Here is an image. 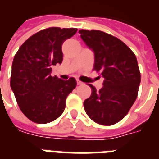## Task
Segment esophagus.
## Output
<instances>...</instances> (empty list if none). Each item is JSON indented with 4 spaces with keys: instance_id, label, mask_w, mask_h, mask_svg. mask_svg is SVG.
I'll list each match as a JSON object with an SVG mask.
<instances>
[{
    "instance_id": "34e87169",
    "label": "esophagus",
    "mask_w": 159,
    "mask_h": 159,
    "mask_svg": "<svg viewBox=\"0 0 159 159\" xmlns=\"http://www.w3.org/2000/svg\"><path fill=\"white\" fill-rule=\"evenodd\" d=\"M83 84V83H82L80 80H77V84H78V85H80V84Z\"/></svg>"
}]
</instances>
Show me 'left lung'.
Listing matches in <instances>:
<instances>
[{
	"label": "left lung",
	"mask_w": 159,
	"mask_h": 159,
	"mask_svg": "<svg viewBox=\"0 0 159 159\" xmlns=\"http://www.w3.org/2000/svg\"><path fill=\"white\" fill-rule=\"evenodd\" d=\"M81 39L95 52L93 70L105 80L99 91L89 84L92 93L84 102L90 119L104 126L122 120L138 96L141 74L134 52L114 36L98 30L79 31Z\"/></svg>",
	"instance_id": "obj_1"
}]
</instances>
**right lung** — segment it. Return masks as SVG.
<instances>
[{"label": "right lung", "mask_w": 159, "mask_h": 159, "mask_svg": "<svg viewBox=\"0 0 159 159\" xmlns=\"http://www.w3.org/2000/svg\"><path fill=\"white\" fill-rule=\"evenodd\" d=\"M76 28L48 27L24 42L14 57L11 88L22 113L35 123L56 120L65 109L66 98L76 87L75 78L51 76L52 65L63 61L62 44Z\"/></svg>", "instance_id": "1"}]
</instances>
